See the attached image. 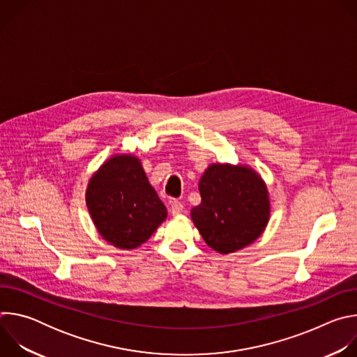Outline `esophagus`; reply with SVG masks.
<instances>
[{"label":"esophagus","mask_w":357,"mask_h":357,"mask_svg":"<svg viewBox=\"0 0 357 357\" xmlns=\"http://www.w3.org/2000/svg\"><path fill=\"white\" fill-rule=\"evenodd\" d=\"M171 213H172L174 216H179V215H182V213H183V205H182L181 202H178V200H174V202H172Z\"/></svg>","instance_id":"esophagus-1"}]
</instances>
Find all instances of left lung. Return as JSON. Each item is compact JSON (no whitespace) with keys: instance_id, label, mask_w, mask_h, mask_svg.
<instances>
[{"instance_id":"1","label":"left lung","mask_w":357,"mask_h":357,"mask_svg":"<svg viewBox=\"0 0 357 357\" xmlns=\"http://www.w3.org/2000/svg\"><path fill=\"white\" fill-rule=\"evenodd\" d=\"M200 205L190 219L205 243L230 254L256 241L266 230L271 202L267 183L247 164H211L199 181Z\"/></svg>"}]
</instances>
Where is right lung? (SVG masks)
Wrapping results in <instances>:
<instances>
[{"instance_id":"right-lung-1","label":"right lung","mask_w":357,"mask_h":357,"mask_svg":"<svg viewBox=\"0 0 357 357\" xmlns=\"http://www.w3.org/2000/svg\"><path fill=\"white\" fill-rule=\"evenodd\" d=\"M86 205L98 234L120 250L138 248L168 216L132 154L112 155L100 165L89 179Z\"/></svg>"}]
</instances>
